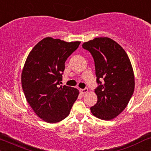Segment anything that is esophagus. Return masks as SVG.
<instances>
[{
  "label": "esophagus",
  "instance_id": "1",
  "mask_svg": "<svg viewBox=\"0 0 151 151\" xmlns=\"http://www.w3.org/2000/svg\"><path fill=\"white\" fill-rule=\"evenodd\" d=\"M88 89L87 88H85L84 89H80V92H81V93L83 94L86 93V92H88Z\"/></svg>",
  "mask_w": 151,
  "mask_h": 151
}]
</instances>
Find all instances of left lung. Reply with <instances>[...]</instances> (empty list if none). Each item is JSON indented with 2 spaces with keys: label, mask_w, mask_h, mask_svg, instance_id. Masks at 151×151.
<instances>
[{
  "label": "left lung",
  "mask_w": 151,
  "mask_h": 151,
  "mask_svg": "<svg viewBox=\"0 0 151 151\" xmlns=\"http://www.w3.org/2000/svg\"><path fill=\"white\" fill-rule=\"evenodd\" d=\"M82 47L93 57L98 84L94 90L97 102L90 108L91 112L99 119H114L125 109L134 92L129 58L121 45L108 37L95 38Z\"/></svg>",
  "instance_id": "1"
}]
</instances>
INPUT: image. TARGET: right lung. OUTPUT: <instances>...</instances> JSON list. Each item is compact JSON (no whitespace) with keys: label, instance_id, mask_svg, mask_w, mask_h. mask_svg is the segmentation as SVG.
I'll return each instance as SVG.
<instances>
[{"label":"right lung","instance_id":"right-lung-1","mask_svg":"<svg viewBox=\"0 0 151 151\" xmlns=\"http://www.w3.org/2000/svg\"><path fill=\"white\" fill-rule=\"evenodd\" d=\"M80 43L45 38L33 47L24 65L21 83L26 99L35 113L48 123L67 117L79 95L77 89L60 83L65 62Z\"/></svg>","mask_w":151,"mask_h":151}]
</instances>
